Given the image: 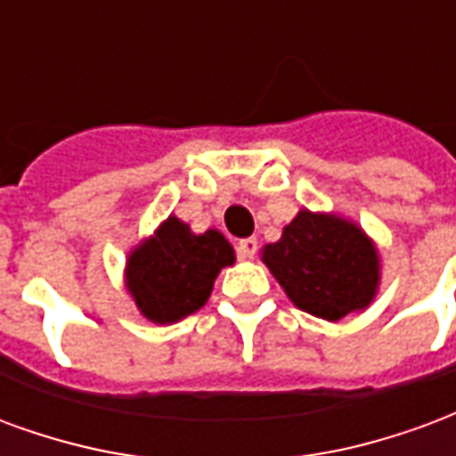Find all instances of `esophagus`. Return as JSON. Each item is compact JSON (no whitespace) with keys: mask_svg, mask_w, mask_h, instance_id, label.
Returning <instances> with one entry per match:
<instances>
[{"mask_svg":"<svg viewBox=\"0 0 456 456\" xmlns=\"http://www.w3.org/2000/svg\"><path fill=\"white\" fill-rule=\"evenodd\" d=\"M255 252H257V238H242L238 242V255H240L242 260H252Z\"/></svg>","mask_w":456,"mask_h":456,"instance_id":"1","label":"esophagus"}]
</instances>
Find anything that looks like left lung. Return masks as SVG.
Returning a JSON list of instances; mask_svg holds the SVG:
<instances>
[{
    "instance_id": "left-lung-1",
    "label": "left lung",
    "mask_w": 456,
    "mask_h": 456,
    "mask_svg": "<svg viewBox=\"0 0 456 456\" xmlns=\"http://www.w3.org/2000/svg\"><path fill=\"white\" fill-rule=\"evenodd\" d=\"M260 255L291 304L330 323L369 308L379 294L377 242L345 216L301 208Z\"/></svg>"
}]
</instances>
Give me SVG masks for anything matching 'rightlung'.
Segmentation results:
<instances>
[{
    "mask_svg": "<svg viewBox=\"0 0 456 456\" xmlns=\"http://www.w3.org/2000/svg\"><path fill=\"white\" fill-rule=\"evenodd\" d=\"M231 265L235 250L224 232H194L177 216H167L128 252L123 284L142 318L169 325L196 314L211 297L218 272Z\"/></svg>",
    "mask_w": 456,
    "mask_h": 456,
    "instance_id": "add662e5",
    "label": "right lung"
}]
</instances>
